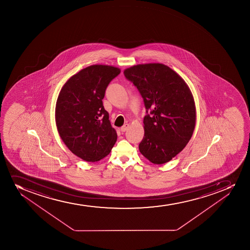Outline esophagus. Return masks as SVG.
I'll list each match as a JSON object with an SVG mask.
<instances>
[{"mask_svg":"<svg viewBox=\"0 0 250 250\" xmlns=\"http://www.w3.org/2000/svg\"><path fill=\"white\" fill-rule=\"evenodd\" d=\"M129 124H125V125H124L123 126L121 127V131L122 132V133L126 131L127 129H129Z\"/></svg>","mask_w":250,"mask_h":250,"instance_id":"obj_1","label":"esophagus"}]
</instances>
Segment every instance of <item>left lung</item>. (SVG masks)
Here are the masks:
<instances>
[{
  "mask_svg": "<svg viewBox=\"0 0 250 250\" xmlns=\"http://www.w3.org/2000/svg\"><path fill=\"white\" fill-rule=\"evenodd\" d=\"M144 99L146 113L139 151L151 163L171 161L187 146L195 126L194 98L185 81L162 63H145L124 71Z\"/></svg>",
  "mask_w": 250,
  "mask_h": 250,
  "instance_id": "1",
  "label": "left lung"
}]
</instances>
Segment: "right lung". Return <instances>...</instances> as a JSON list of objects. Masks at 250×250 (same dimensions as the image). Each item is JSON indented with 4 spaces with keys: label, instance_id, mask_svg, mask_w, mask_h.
I'll use <instances>...</instances> for the list:
<instances>
[{
    "label": "right lung",
    "instance_id": "add662e5",
    "mask_svg": "<svg viewBox=\"0 0 250 250\" xmlns=\"http://www.w3.org/2000/svg\"><path fill=\"white\" fill-rule=\"evenodd\" d=\"M121 72L109 65H91L67 80L60 90L55 121L62 142L80 158L95 162L107 156L117 139L103 99Z\"/></svg>",
    "mask_w": 250,
    "mask_h": 250
}]
</instances>
